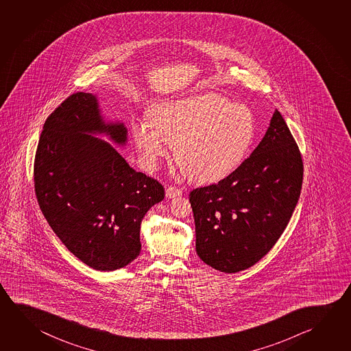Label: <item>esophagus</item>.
I'll use <instances>...</instances> for the list:
<instances>
[{"label": "esophagus", "instance_id": "esophagus-1", "mask_svg": "<svg viewBox=\"0 0 351 351\" xmlns=\"http://www.w3.org/2000/svg\"><path fill=\"white\" fill-rule=\"evenodd\" d=\"M165 195H167V198H175V197L181 195V190L178 187H175V186H169L167 191H165Z\"/></svg>", "mask_w": 351, "mask_h": 351}]
</instances>
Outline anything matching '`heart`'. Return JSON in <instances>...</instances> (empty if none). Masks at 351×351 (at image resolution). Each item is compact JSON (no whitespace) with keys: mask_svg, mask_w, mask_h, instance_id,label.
<instances>
[{"mask_svg":"<svg viewBox=\"0 0 351 351\" xmlns=\"http://www.w3.org/2000/svg\"><path fill=\"white\" fill-rule=\"evenodd\" d=\"M255 136L252 110L215 93L165 102L155 108L153 119L133 124L134 143L147 167H156L173 144L181 173L198 182H215L237 170Z\"/></svg>","mask_w":351,"mask_h":351,"instance_id":"obj_1","label":"heart"}]
</instances>
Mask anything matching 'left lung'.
<instances>
[{
	"label": "left lung",
	"mask_w": 351,
	"mask_h": 351,
	"mask_svg": "<svg viewBox=\"0 0 351 351\" xmlns=\"http://www.w3.org/2000/svg\"><path fill=\"white\" fill-rule=\"evenodd\" d=\"M302 181L300 149L276 110L263 141L237 170L191 191L198 256L227 274L256 264L287 227Z\"/></svg>",
	"instance_id": "8db88e82"
}]
</instances>
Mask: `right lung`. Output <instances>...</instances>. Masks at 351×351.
I'll use <instances>...</instances> for the list:
<instances>
[{
	"label": "right lung",
	"instance_id": "right-lung-1",
	"mask_svg": "<svg viewBox=\"0 0 351 351\" xmlns=\"http://www.w3.org/2000/svg\"><path fill=\"white\" fill-rule=\"evenodd\" d=\"M96 134L122 147L127 143L124 124L105 122L95 95L69 96L44 123L34 189L62 244L95 270L113 271L141 254L143 218L165 191Z\"/></svg>",
	"mask_w": 351,
	"mask_h": 351
}]
</instances>
